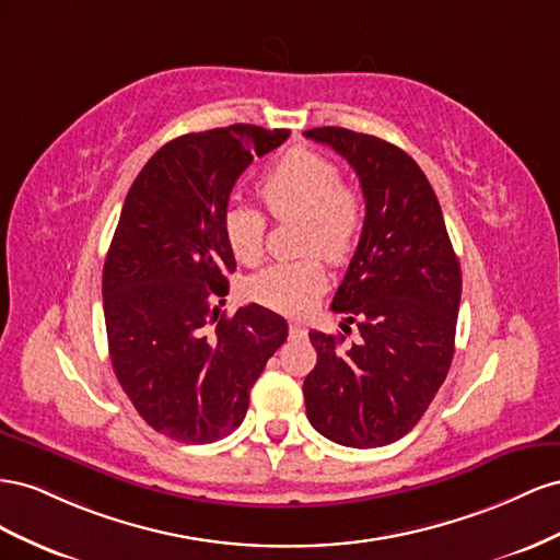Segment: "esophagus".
<instances>
[{"mask_svg": "<svg viewBox=\"0 0 560 560\" xmlns=\"http://www.w3.org/2000/svg\"><path fill=\"white\" fill-rule=\"evenodd\" d=\"M291 338H302V335H305V328H302L300 324H291Z\"/></svg>", "mask_w": 560, "mask_h": 560, "instance_id": "esophagus-1", "label": "esophagus"}]
</instances>
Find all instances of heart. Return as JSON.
Listing matches in <instances>:
<instances>
[{
	"mask_svg": "<svg viewBox=\"0 0 560 560\" xmlns=\"http://www.w3.org/2000/svg\"><path fill=\"white\" fill-rule=\"evenodd\" d=\"M260 197L275 218H302L300 250L342 265L354 253L365 225V197L342 183L340 166L314 150L295 148L271 164L260 178ZM267 218L248 203H232L222 215V234L234 258L255 265L265 250ZM326 285L318 258L279 262L250 281V295L283 314H305Z\"/></svg>",
	"mask_w": 560,
	"mask_h": 560,
	"instance_id": "obj_1",
	"label": "heart"
}]
</instances>
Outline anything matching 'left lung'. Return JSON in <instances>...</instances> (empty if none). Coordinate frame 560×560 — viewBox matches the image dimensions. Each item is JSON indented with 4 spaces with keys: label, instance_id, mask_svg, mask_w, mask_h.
<instances>
[{
    "label": "left lung",
    "instance_id": "left-lung-1",
    "mask_svg": "<svg viewBox=\"0 0 560 560\" xmlns=\"http://www.w3.org/2000/svg\"><path fill=\"white\" fill-rule=\"evenodd\" d=\"M342 154L365 197V225L332 298L342 330H312L307 420L349 448H380L420 422L448 375L462 271L427 175L401 148L340 126L305 131Z\"/></svg>",
    "mask_w": 560,
    "mask_h": 560
}]
</instances>
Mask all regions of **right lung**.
Here are the masks:
<instances>
[{
  "label": "right lung",
  "mask_w": 560,
  "mask_h": 560,
  "mask_svg": "<svg viewBox=\"0 0 560 560\" xmlns=\"http://www.w3.org/2000/svg\"><path fill=\"white\" fill-rule=\"evenodd\" d=\"M291 131L234 124L175 138L126 195L103 269L112 369L159 434L213 443L244 422L248 394L289 324L260 305L220 314L234 253L222 234L230 191L253 156Z\"/></svg>",
  "instance_id": "right-lung-1"
}]
</instances>
